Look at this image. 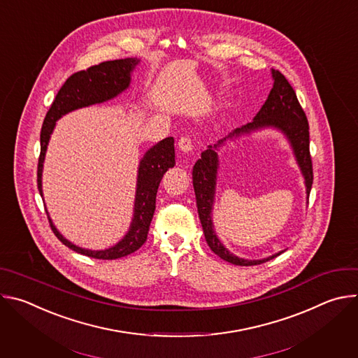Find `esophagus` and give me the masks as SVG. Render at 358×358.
<instances>
[{"label": "esophagus", "mask_w": 358, "mask_h": 358, "mask_svg": "<svg viewBox=\"0 0 358 358\" xmlns=\"http://www.w3.org/2000/svg\"><path fill=\"white\" fill-rule=\"evenodd\" d=\"M178 148H180L181 151H184V152L192 151L194 145H192L191 138H189V137H181V138L178 140Z\"/></svg>", "instance_id": "obj_1"}]
</instances>
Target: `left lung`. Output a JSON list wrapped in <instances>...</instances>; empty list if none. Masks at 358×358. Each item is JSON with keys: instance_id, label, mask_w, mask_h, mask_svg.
<instances>
[{"instance_id": "8db88e82", "label": "left lung", "mask_w": 358, "mask_h": 358, "mask_svg": "<svg viewBox=\"0 0 358 358\" xmlns=\"http://www.w3.org/2000/svg\"><path fill=\"white\" fill-rule=\"evenodd\" d=\"M273 75V87L258 112L255 119L242 126L241 129H235L232 133H229L227 137L217 141V144L210 145L207 150L201 152V159L195 163L192 169V184L195 191V199H196V208H198V217L202 225L203 236L211 250L218 255V257L229 264H234L236 266H253L265 264L276 257L279 253L269 257L266 259L261 261H248L242 259L232 255L217 238L214 229H213V201L215 194V177H217V169H218V155L217 148L221 147L228 138H232L234 136H239L241 133H249L250 130H257L265 126H273L280 129L287 138L292 143V147L294 150V155L297 159V163L300 166V170L306 180V191H308V196L312 189L313 184V164H312V156H310V137H309V122L306 117L304 110L301 109L297 96L287 82V79L279 72L272 71Z\"/></svg>"}]
</instances>
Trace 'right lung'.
Masks as SVG:
<instances>
[{"label":"right lung","mask_w":358,"mask_h":358,"mask_svg":"<svg viewBox=\"0 0 358 358\" xmlns=\"http://www.w3.org/2000/svg\"><path fill=\"white\" fill-rule=\"evenodd\" d=\"M138 61L133 58L106 61L99 65L90 66L86 71H79L71 75L66 82L59 89L55 100L50 105L41 129V152L38 159V189L42 195V163L45 159L46 145L54 130L55 122L79 108H85L94 103L109 100L123 92L130 83V72ZM174 138L167 137L151 147L140 162L138 178H137V191H136V203H134V218L127 235L113 248L105 250H87L82 249L69 241H66L54 227L48 215L50 229L54 231L55 236L72 250L86 255L94 259H117L127 257V255L136 252L145 241L150 229V224L156 211V195L160 185V181L164 173L174 167Z\"/></svg>","instance_id":"add662e5"}]
</instances>
